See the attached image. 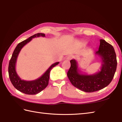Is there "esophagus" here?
I'll use <instances>...</instances> for the list:
<instances>
[{"label": "esophagus", "instance_id": "obj_1", "mask_svg": "<svg viewBox=\"0 0 122 122\" xmlns=\"http://www.w3.org/2000/svg\"><path fill=\"white\" fill-rule=\"evenodd\" d=\"M74 58V56H72V55H70V56H69L66 57V59L68 60H70L72 59V58Z\"/></svg>", "mask_w": 122, "mask_h": 122}]
</instances>
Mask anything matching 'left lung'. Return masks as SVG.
I'll list each match as a JSON object with an SVG mask.
<instances>
[{"mask_svg":"<svg viewBox=\"0 0 122 122\" xmlns=\"http://www.w3.org/2000/svg\"><path fill=\"white\" fill-rule=\"evenodd\" d=\"M98 50L95 54L100 57L102 63L101 70L93 74H83L78 68L76 60L70 61L71 66L67 73L74 86L85 92L97 91L107 86L113 79L117 67V60L113 46L100 39Z\"/></svg>","mask_w":122,"mask_h":122,"instance_id":"left-lung-1","label":"left lung"}]
</instances>
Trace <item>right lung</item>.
Returning a JSON list of instances; mask_svg holds the SVG:
<instances>
[{
    "label": "right lung",
    "instance_id": "obj_1",
    "mask_svg": "<svg viewBox=\"0 0 122 122\" xmlns=\"http://www.w3.org/2000/svg\"><path fill=\"white\" fill-rule=\"evenodd\" d=\"M39 37H45V35L42 33H38L31 36L27 39L20 42L15 47L12 53L11 59L9 61L8 73L10 81L15 89L19 91L20 92L26 94H36L45 89L48 86L49 83L50 71L53 67L58 65L59 63V62H58L52 64L42 76L33 81H25V80H21L18 76L15 71V65H16L17 60L19 52L21 49L26 44L29 42L32 39V38Z\"/></svg>",
    "mask_w": 122,
    "mask_h": 122
}]
</instances>
